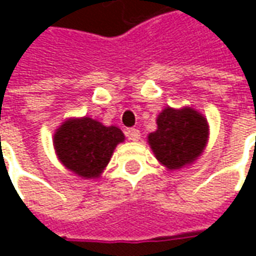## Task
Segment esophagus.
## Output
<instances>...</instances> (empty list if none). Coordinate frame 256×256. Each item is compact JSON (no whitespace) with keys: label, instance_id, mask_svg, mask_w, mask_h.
Here are the masks:
<instances>
[{"label":"esophagus","instance_id":"esophagus-1","mask_svg":"<svg viewBox=\"0 0 256 256\" xmlns=\"http://www.w3.org/2000/svg\"><path fill=\"white\" fill-rule=\"evenodd\" d=\"M126 134H128V140H132V141H138L140 136H141L138 128H128Z\"/></svg>","mask_w":256,"mask_h":256}]
</instances>
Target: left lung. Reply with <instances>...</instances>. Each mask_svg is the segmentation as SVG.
I'll return each instance as SVG.
<instances>
[{"instance_id": "left-lung-1", "label": "left lung", "mask_w": 256, "mask_h": 256, "mask_svg": "<svg viewBox=\"0 0 256 256\" xmlns=\"http://www.w3.org/2000/svg\"><path fill=\"white\" fill-rule=\"evenodd\" d=\"M158 130L148 136L156 159L168 170L192 164L203 154L208 141L207 119L190 106H167L156 119Z\"/></svg>"}]
</instances>
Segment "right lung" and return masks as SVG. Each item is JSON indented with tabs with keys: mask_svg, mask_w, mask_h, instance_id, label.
Masks as SVG:
<instances>
[{
	"mask_svg": "<svg viewBox=\"0 0 256 256\" xmlns=\"http://www.w3.org/2000/svg\"><path fill=\"white\" fill-rule=\"evenodd\" d=\"M124 141L116 126H104L92 118H71L53 137L58 160L82 178H98L110 163L114 150Z\"/></svg>",
	"mask_w": 256,
	"mask_h": 256,
	"instance_id": "1",
	"label": "right lung"
}]
</instances>
